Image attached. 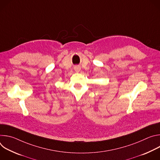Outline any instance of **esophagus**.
I'll use <instances>...</instances> for the list:
<instances>
[{
    "instance_id": "obj_1",
    "label": "esophagus",
    "mask_w": 160,
    "mask_h": 160,
    "mask_svg": "<svg viewBox=\"0 0 160 160\" xmlns=\"http://www.w3.org/2000/svg\"><path fill=\"white\" fill-rule=\"evenodd\" d=\"M74 69H75V71L77 73H78V72H80V68L78 67V66H75Z\"/></svg>"
}]
</instances>
